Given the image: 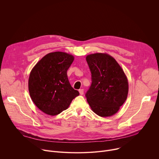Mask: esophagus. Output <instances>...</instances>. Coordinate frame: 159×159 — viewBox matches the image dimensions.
I'll list each match as a JSON object with an SVG mask.
<instances>
[{
	"mask_svg": "<svg viewBox=\"0 0 159 159\" xmlns=\"http://www.w3.org/2000/svg\"><path fill=\"white\" fill-rule=\"evenodd\" d=\"M79 93H80V95H82V94H84V89H79Z\"/></svg>",
	"mask_w": 159,
	"mask_h": 159,
	"instance_id": "1",
	"label": "esophagus"
}]
</instances>
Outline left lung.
<instances>
[{"label": "left lung", "mask_w": 159, "mask_h": 159, "mask_svg": "<svg viewBox=\"0 0 159 159\" xmlns=\"http://www.w3.org/2000/svg\"><path fill=\"white\" fill-rule=\"evenodd\" d=\"M92 84L85 96L90 108L101 117L115 115L127 99L128 81L116 60L106 53L87 55Z\"/></svg>", "instance_id": "left-lung-1"}]
</instances>
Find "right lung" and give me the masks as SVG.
Instances as JSON below:
<instances>
[{"instance_id":"right-lung-1","label":"right lung","mask_w":159,"mask_h":159,"mask_svg":"<svg viewBox=\"0 0 159 159\" xmlns=\"http://www.w3.org/2000/svg\"><path fill=\"white\" fill-rule=\"evenodd\" d=\"M74 60L72 55L61 52L49 53L33 68L29 77L30 97L45 114L55 116L69 107L79 95L67 77V70Z\"/></svg>"}]
</instances>
